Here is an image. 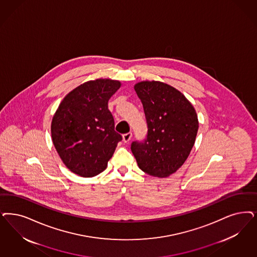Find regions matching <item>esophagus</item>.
Returning <instances> with one entry per match:
<instances>
[{
    "label": "esophagus",
    "mask_w": 257,
    "mask_h": 257,
    "mask_svg": "<svg viewBox=\"0 0 257 257\" xmlns=\"http://www.w3.org/2000/svg\"><path fill=\"white\" fill-rule=\"evenodd\" d=\"M122 139H123L124 142H130V140L132 139V133L129 132V133L124 134L123 136H122Z\"/></svg>",
    "instance_id": "1"
}]
</instances>
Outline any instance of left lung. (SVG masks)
Here are the masks:
<instances>
[{
    "mask_svg": "<svg viewBox=\"0 0 257 257\" xmlns=\"http://www.w3.org/2000/svg\"><path fill=\"white\" fill-rule=\"evenodd\" d=\"M148 125L147 138L131 145L144 173L168 177L186 161L195 144L198 118L195 108L177 89L157 80L135 84Z\"/></svg>",
    "mask_w": 257,
    "mask_h": 257,
    "instance_id": "8db88e82",
    "label": "left lung"
}]
</instances>
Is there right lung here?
I'll list each match as a JSON object with an SVG mask.
<instances>
[{"label":"right lung","instance_id":"obj_1","mask_svg":"<svg viewBox=\"0 0 257 257\" xmlns=\"http://www.w3.org/2000/svg\"><path fill=\"white\" fill-rule=\"evenodd\" d=\"M120 85L110 79L86 81L63 97L54 114V146L64 165L80 177L103 172L122 140L108 109V100Z\"/></svg>","mask_w":257,"mask_h":257}]
</instances>
